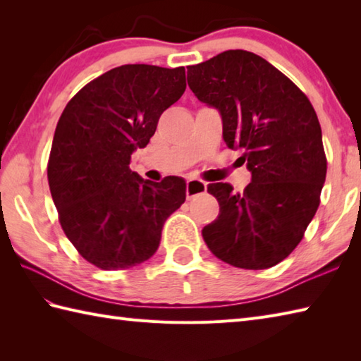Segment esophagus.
<instances>
[{"mask_svg": "<svg viewBox=\"0 0 361 361\" xmlns=\"http://www.w3.org/2000/svg\"><path fill=\"white\" fill-rule=\"evenodd\" d=\"M206 183L200 181V180H188V185H186V195H188V200H190V198H194L197 195H200L203 192H206Z\"/></svg>", "mask_w": 361, "mask_h": 361, "instance_id": "esophagus-1", "label": "esophagus"}]
</instances>
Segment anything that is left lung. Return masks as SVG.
<instances>
[{"label":"left lung","instance_id":"left-lung-1","mask_svg":"<svg viewBox=\"0 0 361 361\" xmlns=\"http://www.w3.org/2000/svg\"><path fill=\"white\" fill-rule=\"evenodd\" d=\"M200 102L217 109L229 149L251 172L243 192L212 183L220 212L203 239L224 262L264 270L293 251L319 206L327 161L319 121L301 90L256 54L229 49L188 68Z\"/></svg>","mask_w":361,"mask_h":361}]
</instances>
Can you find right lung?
<instances>
[{"label": "right lung", "mask_w": 361, "mask_h": 361, "mask_svg": "<svg viewBox=\"0 0 361 361\" xmlns=\"http://www.w3.org/2000/svg\"><path fill=\"white\" fill-rule=\"evenodd\" d=\"M186 90L185 68L122 65L87 83L60 116L48 181L59 220L79 255L101 270L150 259L164 221L186 200V181L130 171L161 114Z\"/></svg>", "instance_id": "obj_1"}]
</instances>
